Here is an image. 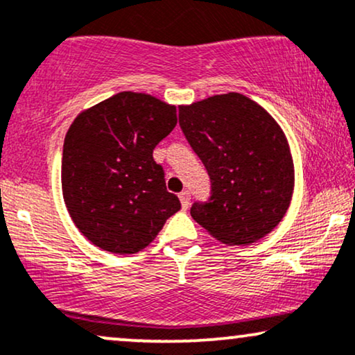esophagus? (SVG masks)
<instances>
[{
  "label": "esophagus",
  "mask_w": 355,
  "mask_h": 355,
  "mask_svg": "<svg viewBox=\"0 0 355 355\" xmlns=\"http://www.w3.org/2000/svg\"><path fill=\"white\" fill-rule=\"evenodd\" d=\"M178 198H180V203H182L183 210H189V207H190V191L189 190L182 191V193L178 195Z\"/></svg>",
  "instance_id": "1"
}]
</instances>
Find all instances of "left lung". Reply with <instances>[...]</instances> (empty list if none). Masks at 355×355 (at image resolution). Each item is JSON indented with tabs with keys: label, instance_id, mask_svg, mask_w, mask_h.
<instances>
[{
	"label": "left lung",
	"instance_id": "left-lung-1",
	"mask_svg": "<svg viewBox=\"0 0 355 355\" xmlns=\"http://www.w3.org/2000/svg\"><path fill=\"white\" fill-rule=\"evenodd\" d=\"M180 127L211 180L208 203L191 218L213 238L246 246L272 232L294 190L291 148L272 115L238 92L178 107Z\"/></svg>",
	"mask_w": 355,
	"mask_h": 355
}]
</instances>
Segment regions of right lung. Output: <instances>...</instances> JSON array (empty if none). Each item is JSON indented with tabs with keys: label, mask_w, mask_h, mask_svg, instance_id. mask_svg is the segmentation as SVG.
Returning a JSON list of instances; mask_svg holds the SVG:
<instances>
[{
	"label": "right lung",
	"mask_w": 355,
	"mask_h": 355,
	"mask_svg": "<svg viewBox=\"0 0 355 355\" xmlns=\"http://www.w3.org/2000/svg\"><path fill=\"white\" fill-rule=\"evenodd\" d=\"M175 125V105L132 91L84 109L72 121L62 148V198L72 223L92 245L139 253L180 210L152 155Z\"/></svg>",
	"instance_id": "1"
}]
</instances>
